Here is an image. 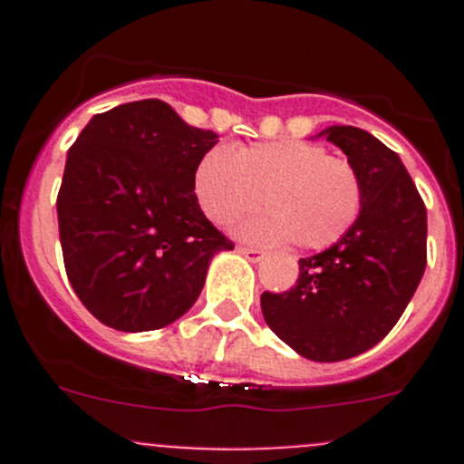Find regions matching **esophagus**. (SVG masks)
I'll return each mask as SVG.
<instances>
[{
	"label": "esophagus",
	"mask_w": 464,
	"mask_h": 464,
	"mask_svg": "<svg viewBox=\"0 0 464 464\" xmlns=\"http://www.w3.org/2000/svg\"><path fill=\"white\" fill-rule=\"evenodd\" d=\"M237 254H242L246 260H251V262H260L262 258H265V251L254 249V246H237Z\"/></svg>",
	"instance_id": "esophagus-1"
}]
</instances>
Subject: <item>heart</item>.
Segmentation results:
<instances>
[{
    "label": "heart",
    "instance_id": "obj_1",
    "mask_svg": "<svg viewBox=\"0 0 464 464\" xmlns=\"http://www.w3.org/2000/svg\"><path fill=\"white\" fill-rule=\"evenodd\" d=\"M195 198L218 227H231L265 202L269 213L245 224L242 236L327 249L359 219L363 186L353 163L330 157L323 145L280 139L237 152L208 150L195 172Z\"/></svg>",
    "mask_w": 464,
    "mask_h": 464
}]
</instances>
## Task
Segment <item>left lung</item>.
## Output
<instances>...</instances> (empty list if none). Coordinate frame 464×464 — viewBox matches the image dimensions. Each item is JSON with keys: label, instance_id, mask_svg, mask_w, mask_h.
Segmentation results:
<instances>
[{"label": "left lung", "instance_id": "obj_1", "mask_svg": "<svg viewBox=\"0 0 464 464\" xmlns=\"http://www.w3.org/2000/svg\"><path fill=\"white\" fill-rule=\"evenodd\" d=\"M359 172L363 206L336 245L298 260L289 292L260 296L266 325L312 362H343L377 345L427 266V208L404 163L366 130H323ZM319 134V137H321Z\"/></svg>", "mask_w": 464, "mask_h": 464}]
</instances>
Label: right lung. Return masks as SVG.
<instances>
[{
  "label": "right lung",
  "mask_w": 464,
  "mask_h": 464,
  "mask_svg": "<svg viewBox=\"0 0 464 464\" xmlns=\"http://www.w3.org/2000/svg\"><path fill=\"white\" fill-rule=\"evenodd\" d=\"M218 134L168 102L96 114L69 148L58 193L64 269L82 305L121 332L170 325L233 242L206 219L195 172Z\"/></svg>",
  "instance_id": "right-lung-1"
}]
</instances>
